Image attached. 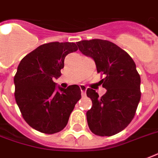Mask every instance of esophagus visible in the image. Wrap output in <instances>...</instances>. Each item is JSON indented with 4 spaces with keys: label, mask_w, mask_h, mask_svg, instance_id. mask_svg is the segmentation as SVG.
<instances>
[{
    "label": "esophagus",
    "mask_w": 158,
    "mask_h": 158,
    "mask_svg": "<svg viewBox=\"0 0 158 158\" xmlns=\"http://www.w3.org/2000/svg\"><path fill=\"white\" fill-rule=\"evenodd\" d=\"M79 88H80V90H81L82 96L84 97L85 95H86V90H87L86 86L84 85V84H81V85H79Z\"/></svg>",
    "instance_id": "esophagus-1"
}]
</instances>
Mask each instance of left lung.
I'll list each match as a JSON object with an SVG mask.
<instances>
[{
  "label": "left lung",
  "instance_id": "8db88e82",
  "mask_svg": "<svg viewBox=\"0 0 158 158\" xmlns=\"http://www.w3.org/2000/svg\"><path fill=\"white\" fill-rule=\"evenodd\" d=\"M79 51L95 61L106 93L101 98L95 90L87 89L93 106L87 111L92 132L98 136H112L127 127L135 116L140 101V76L135 61L115 43L102 39L76 43Z\"/></svg>",
  "mask_w": 158,
  "mask_h": 158
}]
</instances>
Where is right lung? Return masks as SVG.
I'll return each mask as SVG.
<instances>
[{
    "mask_svg": "<svg viewBox=\"0 0 158 158\" xmlns=\"http://www.w3.org/2000/svg\"><path fill=\"white\" fill-rule=\"evenodd\" d=\"M78 50L74 43L53 42L39 46L21 60L16 72L15 98L26 122L39 132L52 135L66 126L81 98L78 85L67 89L53 81L61 75L64 57Z\"/></svg>",
    "mask_w": 158,
    "mask_h": 158,
    "instance_id": "add662e5",
    "label": "right lung"
}]
</instances>
